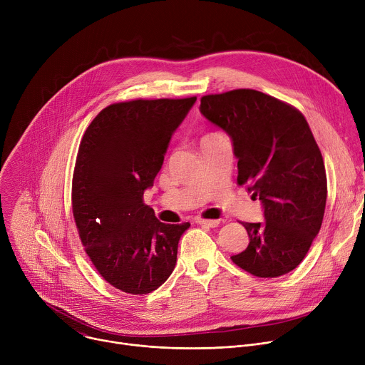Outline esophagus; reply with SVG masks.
Instances as JSON below:
<instances>
[{
	"label": "esophagus",
	"mask_w": 365,
	"mask_h": 365,
	"mask_svg": "<svg viewBox=\"0 0 365 365\" xmlns=\"http://www.w3.org/2000/svg\"><path fill=\"white\" fill-rule=\"evenodd\" d=\"M196 222L199 225H202V227H210V228H215V227H218L221 224L220 220H200V218L196 220Z\"/></svg>",
	"instance_id": "obj_1"
}]
</instances>
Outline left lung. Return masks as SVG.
<instances>
[{"instance_id": "1", "label": "left lung", "mask_w": 365, "mask_h": 365, "mask_svg": "<svg viewBox=\"0 0 365 365\" xmlns=\"http://www.w3.org/2000/svg\"><path fill=\"white\" fill-rule=\"evenodd\" d=\"M199 111L230 135L237 182L263 206L264 222H242L250 242L232 262L257 277L290 273L318 235L327 205L324 159L307 121L254 89L206 95Z\"/></svg>"}]
</instances>
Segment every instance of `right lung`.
<instances>
[{
    "label": "right lung",
    "mask_w": 365,
    "mask_h": 365,
    "mask_svg": "<svg viewBox=\"0 0 365 365\" xmlns=\"http://www.w3.org/2000/svg\"><path fill=\"white\" fill-rule=\"evenodd\" d=\"M195 102L192 96L114 103L93 118L81 141L75 222L99 274L125 293H150L175 270L179 240L190 224L160 222L143 195Z\"/></svg>",
    "instance_id": "right-lung-1"
}]
</instances>
